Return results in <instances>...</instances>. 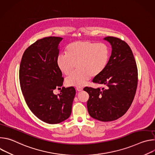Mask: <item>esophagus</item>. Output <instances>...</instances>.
<instances>
[{
	"instance_id": "34e87169",
	"label": "esophagus",
	"mask_w": 155,
	"mask_h": 155,
	"mask_svg": "<svg viewBox=\"0 0 155 155\" xmlns=\"http://www.w3.org/2000/svg\"><path fill=\"white\" fill-rule=\"evenodd\" d=\"M76 90H77V91H82L83 90V87H77V88H76Z\"/></svg>"
}]
</instances>
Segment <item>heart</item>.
Here are the masks:
<instances>
[{"instance_id":"1","label":"heart","mask_w":155,"mask_h":155,"mask_svg":"<svg viewBox=\"0 0 155 155\" xmlns=\"http://www.w3.org/2000/svg\"><path fill=\"white\" fill-rule=\"evenodd\" d=\"M65 53H60L56 58V65L60 72L69 75L76 64L77 70L65 79L69 86L81 87L90 78L100 75L107 68L110 50L105 43L80 40L68 45Z\"/></svg>"}]
</instances>
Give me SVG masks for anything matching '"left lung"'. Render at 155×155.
Listing matches in <instances>:
<instances>
[{"mask_svg": "<svg viewBox=\"0 0 155 155\" xmlns=\"http://www.w3.org/2000/svg\"><path fill=\"white\" fill-rule=\"evenodd\" d=\"M112 46V54L107 68L93 82L106 88L85 87L89 94L87 101L90 115L101 121H112L124 115L134 100L138 82L136 62L129 46L114 37L104 38Z\"/></svg>", "mask_w": 155, "mask_h": 155, "instance_id": "obj_1", "label": "left lung"}]
</instances>
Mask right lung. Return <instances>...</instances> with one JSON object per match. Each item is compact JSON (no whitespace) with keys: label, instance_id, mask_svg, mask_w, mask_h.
<instances>
[{"label":"right lung","instance_id":"add662e5","mask_svg":"<svg viewBox=\"0 0 155 155\" xmlns=\"http://www.w3.org/2000/svg\"><path fill=\"white\" fill-rule=\"evenodd\" d=\"M63 38L48 37L37 40L25 51L19 66V82L31 111L40 120L58 124L71 115L75 88L62 87L64 78L56 65L59 44Z\"/></svg>","mask_w":155,"mask_h":155}]
</instances>
